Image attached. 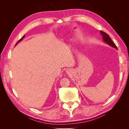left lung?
<instances>
[{
	"instance_id": "1",
	"label": "left lung",
	"mask_w": 129,
	"mask_h": 129,
	"mask_svg": "<svg viewBox=\"0 0 129 129\" xmlns=\"http://www.w3.org/2000/svg\"><path fill=\"white\" fill-rule=\"evenodd\" d=\"M100 33H101V35H102L104 42L107 43L108 45H110V46L112 47H114V48H116V49H117V46L115 44V43L112 41L111 38H110V37H109V36L108 34L103 32V31H102V30L100 31Z\"/></svg>"
}]
</instances>
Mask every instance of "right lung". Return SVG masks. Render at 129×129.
I'll use <instances>...</instances> for the list:
<instances>
[{"mask_svg": "<svg viewBox=\"0 0 129 129\" xmlns=\"http://www.w3.org/2000/svg\"><path fill=\"white\" fill-rule=\"evenodd\" d=\"M24 37H25V35H24V36H23V37H22V38H21L20 39V40H19V41H18V42H17L16 43V44H15V45H17V44H18V43H19V42H20V41H21V40H22L23 39H24Z\"/></svg>", "mask_w": 129, "mask_h": 129, "instance_id": "add662e5", "label": "right lung"}]
</instances>
